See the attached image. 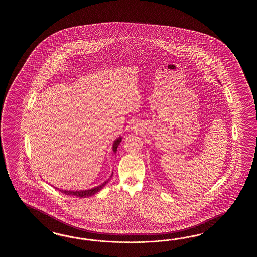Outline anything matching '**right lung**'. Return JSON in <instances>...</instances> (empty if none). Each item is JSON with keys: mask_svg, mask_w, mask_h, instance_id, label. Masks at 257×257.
<instances>
[{"mask_svg": "<svg viewBox=\"0 0 257 257\" xmlns=\"http://www.w3.org/2000/svg\"><path fill=\"white\" fill-rule=\"evenodd\" d=\"M121 140H122V138L120 137V138L116 139L115 142H114V145H113V152H114V153H116V149L118 147V145H119V143L121 142ZM111 176H112V175H111ZM108 181L109 180L104 182V183H103V184L100 185V186H96V187L92 188V189H88V190H82V191H67V190H61V189H60L59 191H60V193L65 194V195H68V196H71H71H75V197H90V196H93L95 193L100 191V190L107 184Z\"/></svg>", "mask_w": 257, "mask_h": 257, "instance_id": "right-lung-1", "label": "right lung"}]
</instances>
